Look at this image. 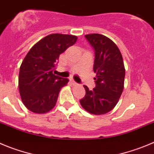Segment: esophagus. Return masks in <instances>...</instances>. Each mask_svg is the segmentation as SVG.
<instances>
[{"label": "esophagus", "mask_w": 154, "mask_h": 154, "mask_svg": "<svg viewBox=\"0 0 154 154\" xmlns=\"http://www.w3.org/2000/svg\"><path fill=\"white\" fill-rule=\"evenodd\" d=\"M70 81H71V83H72V84L73 85H77V83H76L75 81H74V80H73V79H70Z\"/></svg>", "instance_id": "esophagus-1"}]
</instances>
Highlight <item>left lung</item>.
<instances>
[{
	"instance_id": "8db88e82",
	"label": "left lung",
	"mask_w": 154,
	"mask_h": 154,
	"mask_svg": "<svg viewBox=\"0 0 154 154\" xmlns=\"http://www.w3.org/2000/svg\"><path fill=\"white\" fill-rule=\"evenodd\" d=\"M85 38L95 51L96 87L90 90L84 85L86 95L80 103L91 114H106L114 109L124 89L125 69L122 55L114 42L105 35L88 34Z\"/></svg>"
}]
</instances>
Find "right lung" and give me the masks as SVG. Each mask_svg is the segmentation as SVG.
Wrapping results in <instances>:
<instances>
[{
  "instance_id": "obj_1",
  "label": "right lung",
  "mask_w": 154,
  "mask_h": 154,
  "mask_svg": "<svg viewBox=\"0 0 154 154\" xmlns=\"http://www.w3.org/2000/svg\"><path fill=\"white\" fill-rule=\"evenodd\" d=\"M77 40L76 35L51 34L35 43L27 53L20 68L19 90L29 110L44 114L54 107L60 90L69 80L53 71L60 54Z\"/></svg>"
}]
</instances>
